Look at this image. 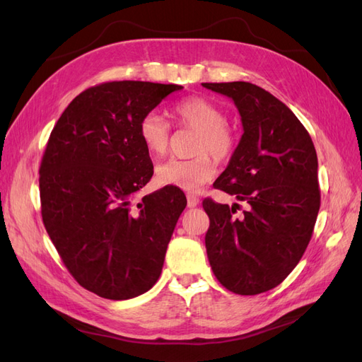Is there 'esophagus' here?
I'll list each match as a JSON object with an SVG mask.
<instances>
[{
  "label": "esophagus",
  "mask_w": 362,
  "mask_h": 362,
  "mask_svg": "<svg viewBox=\"0 0 362 362\" xmlns=\"http://www.w3.org/2000/svg\"><path fill=\"white\" fill-rule=\"evenodd\" d=\"M198 204H199V198H198V196L187 194V206H189V208H194Z\"/></svg>",
  "instance_id": "obj_1"
}]
</instances>
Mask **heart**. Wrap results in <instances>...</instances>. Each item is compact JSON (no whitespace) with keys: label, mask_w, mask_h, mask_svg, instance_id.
I'll use <instances>...</instances> for the list:
<instances>
[{"label":"heart","mask_w":362,"mask_h":362,"mask_svg":"<svg viewBox=\"0 0 362 362\" xmlns=\"http://www.w3.org/2000/svg\"><path fill=\"white\" fill-rule=\"evenodd\" d=\"M173 115L178 124L198 131L194 141V156L189 160L170 158L157 168V180L163 185H173L185 192H198L211 181L217 161L233 156L237 146V136L226 125L225 112L216 103L202 96H189L173 105ZM139 137L152 156H163L168 151L170 127L157 112H148L140 119Z\"/></svg>","instance_id":"1"}]
</instances>
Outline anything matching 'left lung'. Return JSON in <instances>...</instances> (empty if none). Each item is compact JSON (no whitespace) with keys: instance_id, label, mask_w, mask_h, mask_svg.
<instances>
[{"instance_id":"8db88e82","label":"left lung","mask_w":362,"mask_h":362,"mask_svg":"<svg viewBox=\"0 0 362 362\" xmlns=\"http://www.w3.org/2000/svg\"><path fill=\"white\" fill-rule=\"evenodd\" d=\"M229 96L242 116L243 136L214 187L246 201L202 202L210 217L205 247L214 276L235 294L269 291L298 266L320 208L317 154L308 131L290 108L261 87L202 83Z\"/></svg>"}]
</instances>
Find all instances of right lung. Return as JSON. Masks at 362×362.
<instances>
[{"label": "right lung", "instance_id": "right-lung-1", "mask_svg": "<svg viewBox=\"0 0 362 362\" xmlns=\"http://www.w3.org/2000/svg\"><path fill=\"white\" fill-rule=\"evenodd\" d=\"M182 86L108 81L89 87L52 128L39 169L42 221L81 287L104 299L146 293L187 199L168 185L137 202L154 166L140 119Z\"/></svg>", "mask_w": 362, "mask_h": 362}]
</instances>
